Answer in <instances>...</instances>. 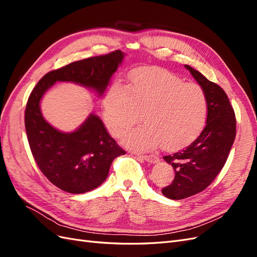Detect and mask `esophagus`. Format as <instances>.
I'll use <instances>...</instances> for the list:
<instances>
[{
    "instance_id": "1",
    "label": "esophagus",
    "mask_w": 257,
    "mask_h": 257,
    "mask_svg": "<svg viewBox=\"0 0 257 257\" xmlns=\"http://www.w3.org/2000/svg\"><path fill=\"white\" fill-rule=\"evenodd\" d=\"M136 157L141 158L147 162L149 163H152V164H154V163H158L159 162V158L157 157V155H142V154H136Z\"/></svg>"
}]
</instances>
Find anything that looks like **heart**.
I'll return each instance as SVG.
<instances>
[{"label": "heart", "instance_id": "obj_1", "mask_svg": "<svg viewBox=\"0 0 257 257\" xmlns=\"http://www.w3.org/2000/svg\"><path fill=\"white\" fill-rule=\"evenodd\" d=\"M141 113L146 123L123 135L124 146L139 151L161 144L168 150L180 149L195 141L205 126L206 93L164 69L139 68L127 89L114 84L107 92L104 118L111 133L120 136L141 120Z\"/></svg>", "mask_w": 257, "mask_h": 257}]
</instances>
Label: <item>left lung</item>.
Here are the masks:
<instances>
[{"instance_id":"left-lung-1","label":"left lung","mask_w":257,"mask_h":257,"mask_svg":"<svg viewBox=\"0 0 257 257\" xmlns=\"http://www.w3.org/2000/svg\"><path fill=\"white\" fill-rule=\"evenodd\" d=\"M184 67L206 93L208 114L200 135L185 149L163 157L175 170V179L162 190L169 199H183L204 191L226 162L236 137V118L224 90L196 69Z\"/></svg>"}]
</instances>
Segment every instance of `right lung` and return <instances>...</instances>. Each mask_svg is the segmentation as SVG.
I'll use <instances>...</instances> for the list:
<instances>
[{
  "instance_id": "right-lung-1",
  "label": "right lung",
  "mask_w": 257,
  "mask_h": 257,
  "mask_svg": "<svg viewBox=\"0 0 257 257\" xmlns=\"http://www.w3.org/2000/svg\"><path fill=\"white\" fill-rule=\"evenodd\" d=\"M124 56L121 50H115L73 62L46 74L31 92L25 114L31 152L42 173L61 190L82 194L96 189L106 180L112 161L125 151L94 113H90L74 132L54 128L43 116L41 100L57 81L74 82L103 96Z\"/></svg>"
}]
</instances>
